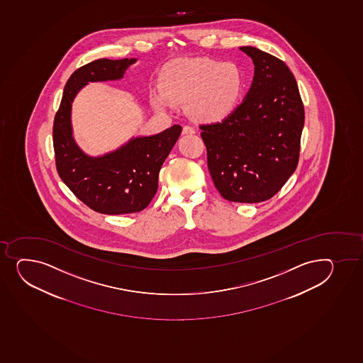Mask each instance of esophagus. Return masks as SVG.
Returning a JSON list of instances; mask_svg holds the SVG:
<instances>
[{
  "mask_svg": "<svg viewBox=\"0 0 363 363\" xmlns=\"http://www.w3.org/2000/svg\"><path fill=\"white\" fill-rule=\"evenodd\" d=\"M183 134L184 135H192L195 134V129L190 125L183 126Z\"/></svg>",
  "mask_w": 363,
  "mask_h": 363,
  "instance_id": "obj_1",
  "label": "esophagus"
}]
</instances>
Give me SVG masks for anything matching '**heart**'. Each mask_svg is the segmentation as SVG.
<instances>
[{
    "label": "heart",
    "mask_w": 363,
    "mask_h": 363,
    "mask_svg": "<svg viewBox=\"0 0 363 363\" xmlns=\"http://www.w3.org/2000/svg\"><path fill=\"white\" fill-rule=\"evenodd\" d=\"M242 88L244 77L234 63L210 58L179 60L162 70V94H155L153 104L159 110H164L169 101L187 103L192 117L203 122H218L237 106Z\"/></svg>",
    "instance_id": "obj_1"
}]
</instances>
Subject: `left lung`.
I'll use <instances>...</instances> for the list:
<instances>
[{
	"label": "left lung",
	"instance_id": "1",
	"mask_svg": "<svg viewBox=\"0 0 363 363\" xmlns=\"http://www.w3.org/2000/svg\"><path fill=\"white\" fill-rule=\"evenodd\" d=\"M240 50L255 63L247 96L222 122L199 128L220 195L259 203L274 197L298 167L305 108L284 62L253 46Z\"/></svg>",
	"mask_w": 363,
	"mask_h": 363
}]
</instances>
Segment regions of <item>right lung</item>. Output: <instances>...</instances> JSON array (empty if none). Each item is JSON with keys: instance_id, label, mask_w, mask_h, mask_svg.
Returning <instances> with one entry per match:
<instances>
[{"instance_id": "add662e5", "label": "right lung", "mask_w": 363, "mask_h": 363, "mask_svg": "<svg viewBox=\"0 0 363 363\" xmlns=\"http://www.w3.org/2000/svg\"><path fill=\"white\" fill-rule=\"evenodd\" d=\"M136 60H96L77 69L65 84L52 129L58 176L74 195L100 214L138 213L157 191L161 166L176 145L182 126L153 136L131 138L103 157H88L74 141L70 111L74 98L88 82L118 80Z\"/></svg>"}]
</instances>
